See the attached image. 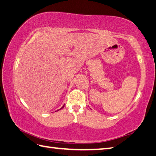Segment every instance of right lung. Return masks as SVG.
Wrapping results in <instances>:
<instances>
[{
    "mask_svg": "<svg viewBox=\"0 0 156 156\" xmlns=\"http://www.w3.org/2000/svg\"><path fill=\"white\" fill-rule=\"evenodd\" d=\"M64 106H63V107H62L61 108H64ZM61 108H60V109H61Z\"/></svg>",
    "mask_w": 156,
    "mask_h": 156,
    "instance_id": "1",
    "label": "right lung"
}]
</instances>
